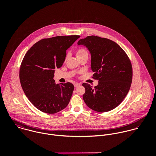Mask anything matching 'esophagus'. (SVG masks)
Returning <instances> with one entry per match:
<instances>
[{
  "mask_svg": "<svg viewBox=\"0 0 156 156\" xmlns=\"http://www.w3.org/2000/svg\"><path fill=\"white\" fill-rule=\"evenodd\" d=\"M74 87H79V86H80V83H74Z\"/></svg>",
  "mask_w": 156,
  "mask_h": 156,
  "instance_id": "1",
  "label": "esophagus"
}]
</instances>
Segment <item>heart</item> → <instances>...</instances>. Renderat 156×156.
<instances>
[{
	"label": "heart",
	"instance_id": "1",
	"mask_svg": "<svg viewBox=\"0 0 156 156\" xmlns=\"http://www.w3.org/2000/svg\"><path fill=\"white\" fill-rule=\"evenodd\" d=\"M76 55L77 57L78 58V59L84 57V56L88 57V51L86 48L80 47L76 50Z\"/></svg>",
	"mask_w": 156,
	"mask_h": 156
}]
</instances>
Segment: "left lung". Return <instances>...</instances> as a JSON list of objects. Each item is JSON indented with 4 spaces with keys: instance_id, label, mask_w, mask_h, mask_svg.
Returning <instances> with one entry per match:
<instances>
[{
    "instance_id": "8db88e82",
    "label": "left lung",
    "mask_w": 156,
    "mask_h": 156,
    "mask_svg": "<svg viewBox=\"0 0 156 156\" xmlns=\"http://www.w3.org/2000/svg\"><path fill=\"white\" fill-rule=\"evenodd\" d=\"M91 55L92 78L98 80L92 87L87 83L83 98L90 109L98 112L110 111L123 101L130 88L133 70L130 60L124 50L111 40L88 36L80 40Z\"/></svg>"
}]
</instances>
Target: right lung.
<instances>
[{
  "mask_svg": "<svg viewBox=\"0 0 156 156\" xmlns=\"http://www.w3.org/2000/svg\"><path fill=\"white\" fill-rule=\"evenodd\" d=\"M79 35L58 36L40 40L26 53L19 77L23 90L40 111L53 114L65 109L74 90L70 83L56 84L55 69L62 67L67 49Z\"/></svg>",
  "mask_w": 156,
  "mask_h": 156,
  "instance_id": "obj_1",
  "label": "right lung"
}]
</instances>
